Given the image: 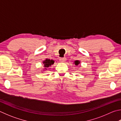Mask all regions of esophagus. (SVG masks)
<instances>
[{"mask_svg":"<svg viewBox=\"0 0 121 121\" xmlns=\"http://www.w3.org/2000/svg\"><path fill=\"white\" fill-rule=\"evenodd\" d=\"M66 60V58L64 57V58H60V61L61 62H64Z\"/></svg>","mask_w":121,"mask_h":121,"instance_id":"1","label":"esophagus"}]
</instances>
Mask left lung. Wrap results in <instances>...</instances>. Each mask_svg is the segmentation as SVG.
Listing matches in <instances>:
<instances>
[{
    "label": "left lung",
    "mask_w": 121,
    "mask_h": 121,
    "mask_svg": "<svg viewBox=\"0 0 121 121\" xmlns=\"http://www.w3.org/2000/svg\"><path fill=\"white\" fill-rule=\"evenodd\" d=\"M80 62L79 60H76L75 61H74V65H79L80 64Z\"/></svg>",
    "instance_id": "obj_1"
}]
</instances>
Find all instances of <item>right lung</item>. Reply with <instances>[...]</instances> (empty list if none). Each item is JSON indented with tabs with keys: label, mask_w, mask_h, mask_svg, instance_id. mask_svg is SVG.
<instances>
[{
	"label": "right lung",
	"mask_w": 121,
	"mask_h": 121,
	"mask_svg": "<svg viewBox=\"0 0 121 121\" xmlns=\"http://www.w3.org/2000/svg\"><path fill=\"white\" fill-rule=\"evenodd\" d=\"M54 62V61L53 60H50V59H47L45 60H44L43 62L44 67H45V69L47 70V68H49L52 65H53Z\"/></svg>",
	"instance_id": "obj_1"
}]
</instances>
